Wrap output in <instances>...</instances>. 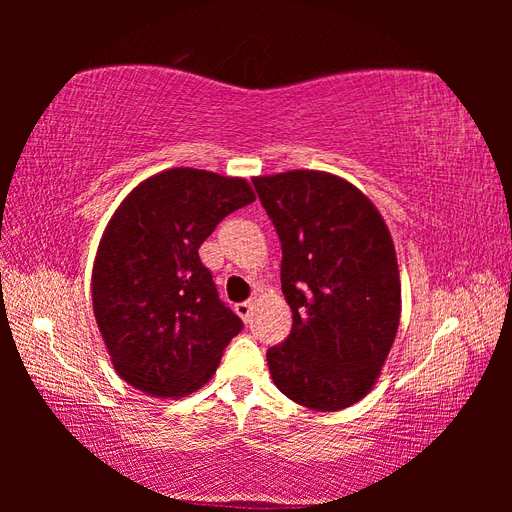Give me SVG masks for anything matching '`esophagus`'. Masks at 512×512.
Instances as JSON below:
<instances>
[{"mask_svg": "<svg viewBox=\"0 0 512 512\" xmlns=\"http://www.w3.org/2000/svg\"><path fill=\"white\" fill-rule=\"evenodd\" d=\"M235 312L239 314V317H242V321H244V323H250V319H253V303H250V301L237 303V306H235Z\"/></svg>", "mask_w": 512, "mask_h": 512, "instance_id": "obj_1", "label": "esophagus"}]
</instances>
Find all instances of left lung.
Masks as SVG:
<instances>
[{
  "label": "left lung",
  "instance_id": "8db88e82",
  "mask_svg": "<svg viewBox=\"0 0 512 512\" xmlns=\"http://www.w3.org/2000/svg\"><path fill=\"white\" fill-rule=\"evenodd\" d=\"M281 242L288 339L266 361L281 394L314 411L367 396L400 323V275L389 228L367 195L328 171L253 178Z\"/></svg>",
  "mask_w": 512,
  "mask_h": 512
}]
</instances>
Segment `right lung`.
Here are the masks:
<instances>
[{
  "label": "right lung",
  "mask_w": 512,
  "mask_h": 512,
  "mask_svg": "<svg viewBox=\"0 0 512 512\" xmlns=\"http://www.w3.org/2000/svg\"><path fill=\"white\" fill-rule=\"evenodd\" d=\"M250 202L244 178L176 167L140 182L114 211L96 250L92 306L125 383L154 398L209 383L244 323L217 297L198 248Z\"/></svg>",
  "instance_id": "add662e5"
}]
</instances>
